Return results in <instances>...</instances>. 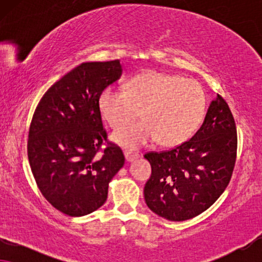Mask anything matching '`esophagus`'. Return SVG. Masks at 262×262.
<instances>
[{
    "mask_svg": "<svg viewBox=\"0 0 262 262\" xmlns=\"http://www.w3.org/2000/svg\"><path fill=\"white\" fill-rule=\"evenodd\" d=\"M124 155H125V160H126V162H134V161H136L139 157L138 154H134L130 151H125Z\"/></svg>",
    "mask_w": 262,
    "mask_h": 262,
    "instance_id": "obj_1",
    "label": "esophagus"
}]
</instances>
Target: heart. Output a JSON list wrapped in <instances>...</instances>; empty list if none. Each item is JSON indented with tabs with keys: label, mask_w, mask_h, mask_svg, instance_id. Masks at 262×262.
I'll return each mask as SVG.
<instances>
[{
	"label": "heart",
	"mask_w": 262,
	"mask_h": 262,
	"mask_svg": "<svg viewBox=\"0 0 262 262\" xmlns=\"http://www.w3.org/2000/svg\"><path fill=\"white\" fill-rule=\"evenodd\" d=\"M99 110L112 128H121L139 116L143 121L112 135L113 142L137 149L159 141L177 146L187 142L202 124L206 96L198 82L179 75L148 71L128 82L126 91L106 87L99 96Z\"/></svg>",
	"instance_id": "1"
}]
</instances>
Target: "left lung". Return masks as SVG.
Returning a JSON list of instances; mask_svg holds the SVG:
<instances>
[{
  "label": "left lung",
  "mask_w": 262,
  "mask_h": 262,
  "mask_svg": "<svg viewBox=\"0 0 262 262\" xmlns=\"http://www.w3.org/2000/svg\"><path fill=\"white\" fill-rule=\"evenodd\" d=\"M237 136L234 117L217 94L204 123L189 141L162 152H148L151 177L144 199L152 212L181 222L209 209L224 192L234 170Z\"/></svg>",
  "instance_id": "obj_1"
}]
</instances>
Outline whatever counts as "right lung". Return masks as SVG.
<instances>
[{"label":"right lung","mask_w":262,"mask_h":262,"mask_svg":"<svg viewBox=\"0 0 262 262\" xmlns=\"http://www.w3.org/2000/svg\"><path fill=\"white\" fill-rule=\"evenodd\" d=\"M120 60L85 62L49 88L28 135V161L39 189L60 212L81 217L105 204L108 184L125 159L106 139L99 96L121 76Z\"/></svg>","instance_id":"add662e5"}]
</instances>
